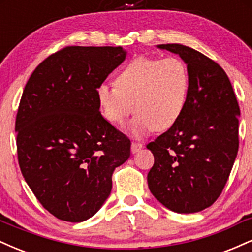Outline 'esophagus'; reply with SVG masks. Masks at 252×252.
<instances>
[{
    "mask_svg": "<svg viewBox=\"0 0 252 252\" xmlns=\"http://www.w3.org/2000/svg\"><path fill=\"white\" fill-rule=\"evenodd\" d=\"M142 144L138 143V142H132L131 143V153H137L142 149Z\"/></svg>",
    "mask_w": 252,
    "mask_h": 252,
    "instance_id": "1",
    "label": "esophagus"
}]
</instances>
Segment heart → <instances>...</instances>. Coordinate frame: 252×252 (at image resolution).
Segmentation results:
<instances>
[{
	"mask_svg": "<svg viewBox=\"0 0 252 252\" xmlns=\"http://www.w3.org/2000/svg\"><path fill=\"white\" fill-rule=\"evenodd\" d=\"M189 71L178 57L136 58L116 78V86L100 84L97 102L102 116L122 126L137 111L131 124L132 135L144 136L172 128L180 120L189 94Z\"/></svg>",
	"mask_w": 252,
	"mask_h": 252,
	"instance_id": "heart-1",
	"label": "heart"
}]
</instances>
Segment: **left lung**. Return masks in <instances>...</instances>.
<instances>
[{
    "instance_id": "1",
    "label": "left lung",
    "mask_w": 252,
    "mask_h": 252,
    "mask_svg": "<svg viewBox=\"0 0 252 252\" xmlns=\"http://www.w3.org/2000/svg\"><path fill=\"white\" fill-rule=\"evenodd\" d=\"M189 71V94L180 120L147 144L154 155L152 194L178 213L210 207L221 194L238 153V102L227 74L200 52L166 43Z\"/></svg>"
}]
</instances>
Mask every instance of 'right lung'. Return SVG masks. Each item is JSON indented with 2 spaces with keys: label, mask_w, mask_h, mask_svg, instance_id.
I'll use <instances>...</instances> for the list:
<instances>
[{
  "label": "right lung",
  "mask_w": 252,
  "mask_h": 252,
  "mask_svg": "<svg viewBox=\"0 0 252 252\" xmlns=\"http://www.w3.org/2000/svg\"><path fill=\"white\" fill-rule=\"evenodd\" d=\"M121 46H66L34 70L17 109V160L34 195L58 219L102 207L130 140L102 116L97 88L126 59Z\"/></svg>",
  "instance_id": "obj_1"
}]
</instances>
